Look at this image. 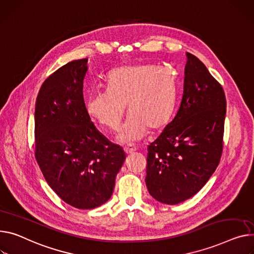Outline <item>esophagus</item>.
<instances>
[{
	"mask_svg": "<svg viewBox=\"0 0 254 254\" xmlns=\"http://www.w3.org/2000/svg\"><path fill=\"white\" fill-rule=\"evenodd\" d=\"M124 150H125V153L126 154H129V153H131V152H134L137 150V148L134 147V146H131V145H128V146H126L125 148H124Z\"/></svg>",
	"mask_w": 254,
	"mask_h": 254,
	"instance_id": "obj_1",
	"label": "esophagus"
}]
</instances>
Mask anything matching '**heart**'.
Segmentation results:
<instances>
[{"label":"heart","mask_w":254,"mask_h":254,"mask_svg":"<svg viewBox=\"0 0 254 254\" xmlns=\"http://www.w3.org/2000/svg\"><path fill=\"white\" fill-rule=\"evenodd\" d=\"M108 91H96L87 100V111L101 126L116 130L128 105L131 116L117 134L130 144L144 138L147 127L161 128L172 115L176 84L172 75L152 65L125 66L108 76Z\"/></svg>","instance_id":"1"}]
</instances>
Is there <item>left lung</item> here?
Returning <instances> with one entry per match:
<instances>
[{"label":"left lung","instance_id":"8db88e82","mask_svg":"<svg viewBox=\"0 0 254 254\" xmlns=\"http://www.w3.org/2000/svg\"><path fill=\"white\" fill-rule=\"evenodd\" d=\"M184 93L174 120L148 146L146 186L165 204L199 192L221 160L226 97L219 82L196 56L187 53Z\"/></svg>","mask_w":254,"mask_h":254}]
</instances>
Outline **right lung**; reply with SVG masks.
Returning a JSON list of instances; mask_svg holds the SVG:
<instances>
[{
    "instance_id": "1",
    "label": "right lung",
    "mask_w": 254,
    "mask_h": 254,
    "mask_svg": "<svg viewBox=\"0 0 254 254\" xmlns=\"http://www.w3.org/2000/svg\"><path fill=\"white\" fill-rule=\"evenodd\" d=\"M88 59L73 60L42 84L35 112L36 159L52 190L75 208L92 209L112 195L126 154L101 133L83 101Z\"/></svg>"
}]
</instances>
